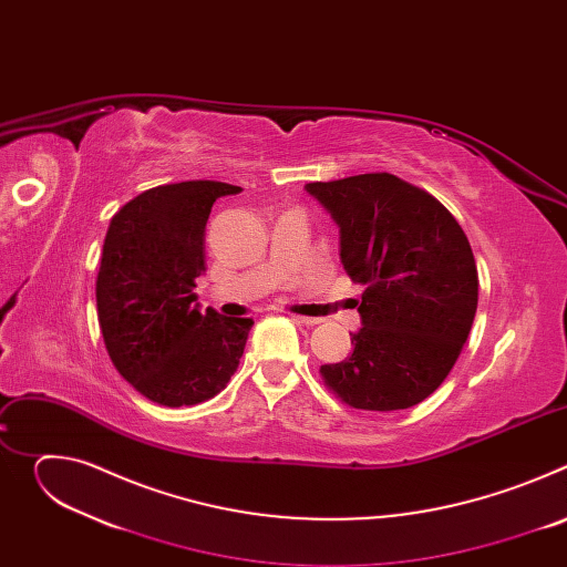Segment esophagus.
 <instances>
[{
	"label": "esophagus",
	"instance_id": "34e87169",
	"mask_svg": "<svg viewBox=\"0 0 567 567\" xmlns=\"http://www.w3.org/2000/svg\"><path fill=\"white\" fill-rule=\"evenodd\" d=\"M291 318H293L296 322H302V326H307V328L318 326V318H311V316H296V313H291Z\"/></svg>",
	"mask_w": 567,
	"mask_h": 567
}]
</instances>
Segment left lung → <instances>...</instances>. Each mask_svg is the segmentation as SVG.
Wrapping results in <instances>:
<instances>
[{
	"instance_id": "8db88e82",
	"label": "left lung",
	"mask_w": 567,
	"mask_h": 567,
	"mask_svg": "<svg viewBox=\"0 0 567 567\" xmlns=\"http://www.w3.org/2000/svg\"><path fill=\"white\" fill-rule=\"evenodd\" d=\"M341 233V262L365 285L363 328L326 385L359 411H403L433 394L473 326L477 269L455 217L426 190L388 173L305 186Z\"/></svg>"
}]
</instances>
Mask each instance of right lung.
<instances>
[{"label": "right lung", "mask_w": 567, "mask_h": 567, "mask_svg": "<svg viewBox=\"0 0 567 567\" xmlns=\"http://www.w3.org/2000/svg\"><path fill=\"white\" fill-rule=\"evenodd\" d=\"M221 182L156 186L110 221L96 278L99 322L121 377L158 406H195L221 392L239 365L251 318L193 305L204 233Z\"/></svg>", "instance_id": "obj_1"}]
</instances>
